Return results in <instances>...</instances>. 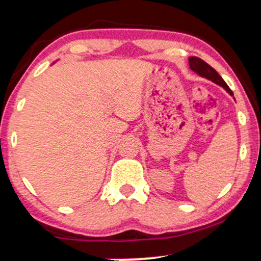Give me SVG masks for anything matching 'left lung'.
I'll use <instances>...</instances> for the list:
<instances>
[{"instance_id": "obj_1", "label": "left lung", "mask_w": 261, "mask_h": 261, "mask_svg": "<svg viewBox=\"0 0 261 261\" xmlns=\"http://www.w3.org/2000/svg\"><path fill=\"white\" fill-rule=\"evenodd\" d=\"M189 66H190V68L194 72L200 74L201 77H205V79L212 81V82H215L218 86H222L230 95H233V92L230 91V88L227 86V83L224 82L222 77L217 73V71L215 70L214 67H211L208 64H206L203 60L196 58V56H191V58L189 59Z\"/></svg>"}]
</instances>
